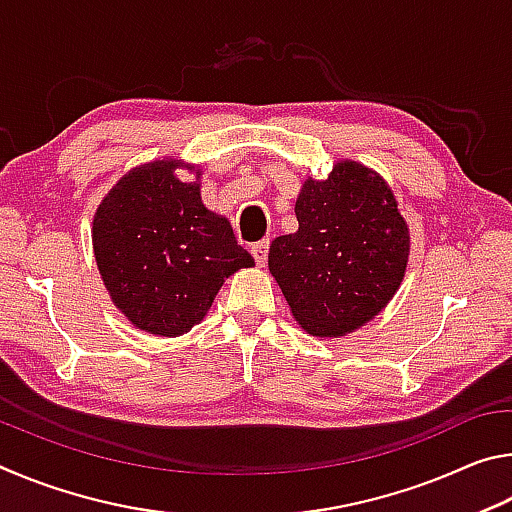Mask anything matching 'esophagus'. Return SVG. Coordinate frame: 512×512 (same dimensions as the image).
<instances>
[{
    "mask_svg": "<svg viewBox=\"0 0 512 512\" xmlns=\"http://www.w3.org/2000/svg\"><path fill=\"white\" fill-rule=\"evenodd\" d=\"M250 253H253L257 266H264L266 264V257H268V241H259L253 248H250Z\"/></svg>",
    "mask_w": 512,
    "mask_h": 512,
    "instance_id": "obj_1",
    "label": "esophagus"
}]
</instances>
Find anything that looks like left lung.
I'll use <instances>...</instances> for the list:
<instances>
[{"mask_svg":"<svg viewBox=\"0 0 512 512\" xmlns=\"http://www.w3.org/2000/svg\"><path fill=\"white\" fill-rule=\"evenodd\" d=\"M298 230L273 239L268 271L307 334L339 339L370 323L400 289L411 253L409 225L391 185L354 160L307 178Z\"/></svg>","mask_w":512,"mask_h":512,"instance_id":"obj_1","label":"left lung"}]
</instances>
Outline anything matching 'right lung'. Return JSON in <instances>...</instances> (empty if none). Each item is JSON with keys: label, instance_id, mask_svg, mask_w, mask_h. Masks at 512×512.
Wrapping results in <instances>:
<instances>
[{"label": "right lung", "instance_id": "1", "mask_svg": "<svg viewBox=\"0 0 512 512\" xmlns=\"http://www.w3.org/2000/svg\"><path fill=\"white\" fill-rule=\"evenodd\" d=\"M187 170L192 181L177 178ZM203 171L167 155L126 171L92 219L101 280L131 325L153 336L185 334L207 316L239 268L255 266L225 216L201 198Z\"/></svg>", "mask_w": 512, "mask_h": 512}]
</instances>
